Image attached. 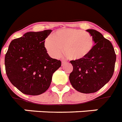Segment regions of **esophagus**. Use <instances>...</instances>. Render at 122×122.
Wrapping results in <instances>:
<instances>
[{
	"label": "esophagus",
	"mask_w": 122,
	"mask_h": 122,
	"mask_svg": "<svg viewBox=\"0 0 122 122\" xmlns=\"http://www.w3.org/2000/svg\"><path fill=\"white\" fill-rule=\"evenodd\" d=\"M66 63H67L66 61H62V63H61V65H62V66H63L64 65H66Z\"/></svg>",
	"instance_id": "obj_1"
}]
</instances>
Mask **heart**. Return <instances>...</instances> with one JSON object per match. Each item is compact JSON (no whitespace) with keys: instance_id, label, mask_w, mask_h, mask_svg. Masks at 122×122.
<instances>
[{"instance_id":"obj_1","label":"heart","mask_w":122,"mask_h":122,"mask_svg":"<svg viewBox=\"0 0 122 122\" xmlns=\"http://www.w3.org/2000/svg\"><path fill=\"white\" fill-rule=\"evenodd\" d=\"M44 46L54 58L60 57L63 52L73 60H79L91 53L94 46L92 36L87 31L75 28H62L46 39Z\"/></svg>"}]
</instances>
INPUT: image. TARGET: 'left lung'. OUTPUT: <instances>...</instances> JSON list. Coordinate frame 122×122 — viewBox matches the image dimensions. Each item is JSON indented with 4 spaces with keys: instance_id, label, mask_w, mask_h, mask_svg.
I'll return each mask as SVG.
<instances>
[{
    "instance_id": "left-lung-1",
    "label": "left lung",
    "mask_w": 122,
    "mask_h": 122,
    "mask_svg": "<svg viewBox=\"0 0 122 122\" xmlns=\"http://www.w3.org/2000/svg\"><path fill=\"white\" fill-rule=\"evenodd\" d=\"M92 36L95 45L91 53L79 60H73V71L69 79L73 87L84 94L99 91L113 75L116 54L112 44L99 31L87 30Z\"/></svg>"
}]
</instances>
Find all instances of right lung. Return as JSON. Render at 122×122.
I'll list each match as a JSON object with an SVG mask.
<instances>
[{"label":"right lung","instance_id":"obj_1","mask_svg":"<svg viewBox=\"0 0 122 122\" xmlns=\"http://www.w3.org/2000/svg\"><path fill=\"white\" fill-rule=\"evenodd\" d=\"M51 31H29L9 44L5 56L7 76L25 94L37 96L45 92L53 73L61 66L60 60L50 57L44 46Z\"/></svg>","mask_w":122,"mask_h":122}]
</instances>
